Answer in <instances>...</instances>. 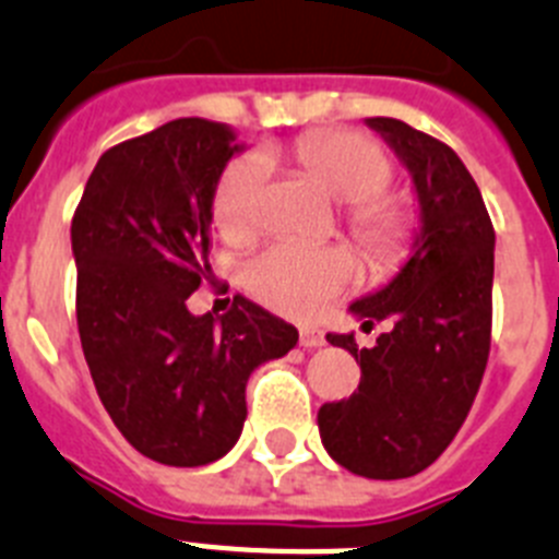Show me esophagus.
Instances as JSON below:
<instances>
[{
    "instance_id": "obj_1",
    "label": "esophagus",
    "mask_w": 559,
    "mask_h": 559,
    "mask_svg": "<svg viewBox=\"0 0 559 559\" xmlns=\"http://www.w3.org/2000/svg\"><path fill=\"white\" fill-rule=\"evenodd\" d=\"M300 346L304 348H320L326 346V337L314 329H300Z\"/></svg>"
}]
</instances>
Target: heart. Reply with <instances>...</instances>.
Wrapping results in <instances>:
<instances>
[{"mask_svg":"<svg viewBox=\"0 0 559 559\" xmlns=\"http://www.w3.org/2000/svg\"><path fill=\"white\" fill-rule=\"evenodd\" d=\"M281 157L312 177L337 202H346L354 241L377 266H394L411 247L414 213L382 188L391 179L385 154L354 132L300 134ZM266 171L259 157H241L222 174L213 197V219L222 236L247 241L264 225ZM357 264L343 247L273 245L247 264V286L270 309L289 318H312L354 281Z\"/></svg>","mask_w":559,"mask_h":559,"instance_id":"heart-1","label":"heart"}]
</instances>
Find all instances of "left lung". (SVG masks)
<instances>
[{"label": "left lung", "mask_w": 559, "mask_h": 559, "mask_svg": "<svg viewBox=\"0 0 559 559\" xmlns=\"http://www.w3.org/2000/svg\"><path fill=\"white\" fill-rule=\"evenodd\" d=\"M411 174L419 207L411 252L394 278L348 312L391 320L373 348L354 332L326 334L360 366L348 400L318 411L320 441L348 473L377 481L430 467L467 419L489 357L495 230L467 165L396 118H366Z\"/></svg>", "instance_id": "1"}]
</instances>
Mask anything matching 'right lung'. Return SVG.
<instances>
[{
  "label": "right lung",
  "mask_w": 559,
  "mask_h": 559,
  "mask_svg": "<svg viewBox=\"0 0 559 559\" xmlns=\"http://www.w3.org/2000/svg\"><path fill=\"white\" fill-rule=\"evenodd\" d=\"M245 143L179 118L100 154L72 216L78 332L126 441L168 467H202L239 441L250 373L298 329L247 298L222 318L186 300L211 275L213 197Z\"/></svg>",
  "instance_id": "add662e5"
}]
</instances>
